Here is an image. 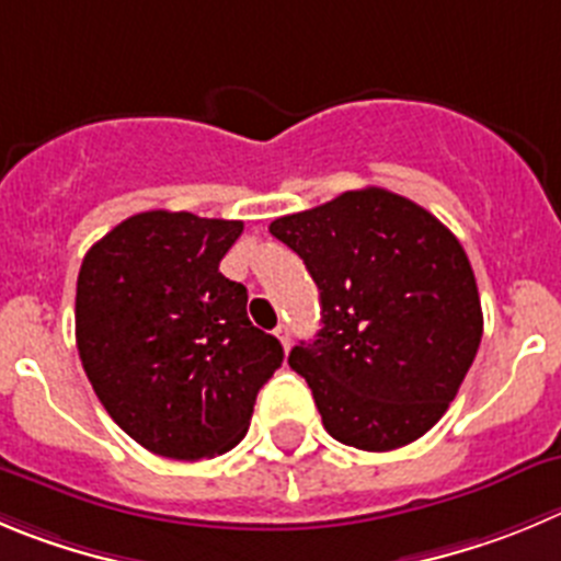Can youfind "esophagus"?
Masks as SVG:
<instances>
[{
    "label": "esophagus",
    "mask_w": 561,
    "mask_h": 561,
    "mask_svg": "<svg viewBox=\"0 0 561 561\" xmlns=\"http://www.w3.org/2000/svg\"><path fill=\"white\" fill-rule=\"evenodd\" d=\"M274 334L279 337V343L285 345V348H290V329H287V323H279V327L274 329Z\"/></svg>",
    "instance_id": "esophagus-1"
}]
</instances>
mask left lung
Returning <instances> with one entry per match:
<instances>
[{
  "label": "left lung",
  "mask_w": 561,
  "mask_h": 561,
  "mask_svg": "<svg viewBox=\"0 0 561 561\" xmlns=\"http://www.w3.org/2000/svg\"><path fill=\"white\" fill-rule=\"evenodd\" d=\"M268 229L321 290L323 327L287 363L310 385L323 428L363 451L415 443L457 399L484 329L459 240L385 187L345 191Z\"/></svg>",
  "instance_id": "obj_1"
}]
</instances>
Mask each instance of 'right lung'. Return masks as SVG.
Masks as SVG:
<instances>
[{"label": "right lung", "mask_w": 561, "mask_h": 561, "mask_svg": "<svg viewBox=\"0 0 561 561\" xmlns=\"http://www.w3.org/2000/svg\"><path fill=\"white\" fill-rule=\"evenodd\" d=\"M243 221L149 209L110 229L77 279V348L107 415L151 454L196 462L249 432L285 352L218 271Z\"/></svg>", "instance_id": "obj_1"}]
</instances>
